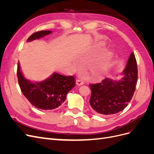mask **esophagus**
Returning a JSON list of instances; mask_svg holds the SVG:
<instances>
[{
  "label": "esophagus",
  "instance_id": "obj_1",
  "mask_svg": "<svg viewBox=\"0 0 154 154\" xmlns=\"http://www.w3.org/2000/svg\"><path fill=\"white\" fill-rule=\"evenodd\" d=\"M84 84V82L83 81H82V80H76V85H83Z\"/></svg>",
  "mask_w": 154,
  "mask_h": 154
}]
</instances>
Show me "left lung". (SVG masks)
Instances as JSON below:
<instances>
[{"instance_id":"1","label":"left lung","mask_w":154,"mask_h":154,"mask_svg":"<svg viewBox=\"0 0 154 154\" xmlns=\"http://www.w3.org/2000/svg\"><path fill=\"white\" fill-rule=\"evenodd\" d=\"M119 81L105 78L101 82L90 84V105L94 113L110 116L123 110L131 100L137 82V66L134 53L123 71Z\"/></svg>"}]
</instances>
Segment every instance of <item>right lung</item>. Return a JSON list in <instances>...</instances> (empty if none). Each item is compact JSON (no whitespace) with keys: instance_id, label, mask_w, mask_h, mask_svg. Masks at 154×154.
<instances>
[{"instance_id":"right-lung-1","label":"right lung","mask_w":154,"mask_h":154,"mask_svg":"<svg viewBox=\"0 0 154 154\" xmlns=\"http://www.w3.org/2000/svg\"><path fill=\"white\" fill-rule=\"evenodd\" d=\"M52 31H40L31 35L27 42L39 39ZM17 77L23 94L32 105L42 110H53L61 105L66 100L67 93L75 85L72 76H63L53 73L48 79L40 82H32L24 78L18 63Z\"/></svg>"}]
</instances>
